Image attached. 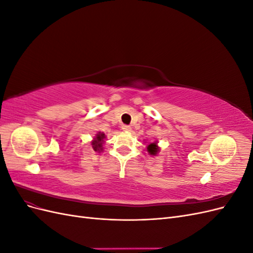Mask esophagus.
I'll return each mask as SVG.
<instances>
[{"instance_id":"1","label":"esophagus","mask_w":253,"mask_h":253,"mask_svg":"<svg viewBox=\"0 0 253 253\" xmlns=\"http://www.w3.org/2000/svg\"><path fill=\"white\" fill-rule=\"evenodd\" d=\"M121 128L122 129H124V131H126V132H129V131H131V126H126V125H122V126H121Z\"/></svg>"}]
</instances>
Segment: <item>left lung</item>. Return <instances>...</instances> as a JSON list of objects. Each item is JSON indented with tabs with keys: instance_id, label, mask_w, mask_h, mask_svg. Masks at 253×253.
I'll return each instance as SVG.
<instances>
[{
	"instance_id": "left-lung-1",
	"label": "left lung",
	"mask_w": 253,
	"mask_h": 253,
	"mask_svg": "<svg viewBox=\"0 0 253 253\" xmlns=\"http://www.w3.org/2000/svg\"><path fill=\"white\" fill-rule=\"evenodd\" d=\"M147 149H148V151H149V153H150L151 155H155L156 153L158 152V147H157V144L155 142L149 144Z\"/></svg>"
}]
</instances>
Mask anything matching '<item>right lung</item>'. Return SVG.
Instances as JSON below:
<instances>
[{
  "label": "right lung",
  "mask_w": 253,
  "mask_h": 253,
  "mask_svg": "<svg viewBox=\"0 0 253 253\" xmlns=\"http://www.w3.org/2000/svg\"><path fill=\"white\" fill-rule=\"evenodd\" d=\"M104 138L103 133H99L93 141V148L95 151H102V141Z\"/></svg>",
  "instance_id": "obj_1"
}]
</instances>
